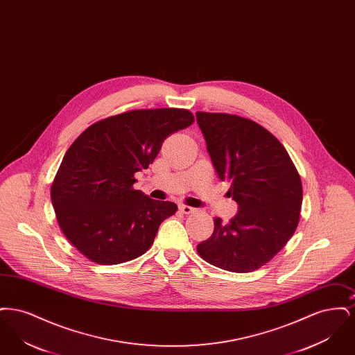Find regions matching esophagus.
Masks as SVG:
<instances>
[{"mask_svg": "<svg viewBox=\"0 0 355 355\" xmlns=\"http://www.w3.org/2000/svg\"><path fill=\"white\" fill-rule=\"evenodd\" d=\"M196 209L194 207H190V206H186V205H181L180 206V211L184 213V214H191Z\"/></svg>", "mask_w": 355, "mask_h": 355, "instance_id": "esophagus-1", "label": "esophagus"}]
</instances>
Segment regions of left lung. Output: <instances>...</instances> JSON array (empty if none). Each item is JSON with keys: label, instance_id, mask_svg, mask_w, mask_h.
<instances>
[{"label": "left lung", "instance_id": "obj_1", "mask_svg": "<svg viewBox=\"0 0 355 355\" xmlns=\"http://www.w3.org/2000/svg\"><path fill=\"white\" fill-rule=\"evenodd\" d=\"M207 152L220 181H227L238 213L229 223L214 218L211 236L197 246L206 262L250 272L268 263L294 234L302 182L284 145L252 119L197 112Z\"/></svg>", "mask_w": 355, "mask_h": 355}]
</instances>
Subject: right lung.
<instances>
[{"mask_svg": "<svg viewBox=\"0 0 355 355\" xmlns=\"http://www.w3.org/2000/svg\"><path fill=\"white\" fill-rule=\"evenodd\" d=\"M194 122L186 109H141L89 126L65 153L51 184L58 225L92 262L117 265L146 253L158 227L177 211L133 189L166 137Z\"/></svg>", "mask_w": 355, "mask_h": 355, "instance_id": "right-lung-1", "label": "right lung"}]
</instances>
